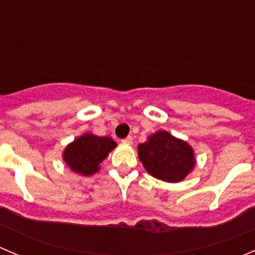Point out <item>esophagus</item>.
I'll use <instances>...</instances> for the list:
<instances>
[{
	"instance_id": "esophagus-1",
	"label": "esophagus",
	"mask_w": 255,
	"mask_h": 255,
	"mask_svg": "<svg viewBox=\"0 0 255 255\" xmlns=\"http://www.w3.org/2000/svg\"><path fill=\"white\" fill-rule=\"evenodd\" d=\"M122 143H125V144H132V143H133V138L130 137V135H128L127 138H125V139H122Z\"/></svg>"
}]
</instances>
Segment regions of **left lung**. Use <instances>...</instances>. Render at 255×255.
Returning <instances> with one entry per match:
<instances>
[{
  "mask_svg": "<svg viewBox=\"0 0 255 255\" xmlns=\"http://www.w3.org/2000/svg\"><path fill=\"white\" fill-rule=\"evenodd\" d=\"M138 156L151 176L166 182H179L195 166L194 149L166 130H158L138 145Z\"/></svg>",
  "mask_w": 255,
  "mask_h": 255,
  "instance_id": "8db88e82",
  "label": "left lung"
}]
</instances>
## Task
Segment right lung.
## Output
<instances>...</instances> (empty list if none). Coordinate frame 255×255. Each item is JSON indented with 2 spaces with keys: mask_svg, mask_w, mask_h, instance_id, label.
I'll return each instance as SVG.
<instances>
[{
  "mask_svg": "<svg viewBox=\"0 0 255 255\" xmlns=\"http://www.w3.org/2000/svg\"><path fill=\"white\" fill-rule=\"evenodd\" d=\"M116 146L112 138L85 133L66 146L63 159L74 173L90 176L99 171L100 163Z\"/></svg>",
  "mask_w": 255,
  "mask_h": 255,
  "instance_id": "right-lung-1",
  "label": "right lung"
}]
</instances>
